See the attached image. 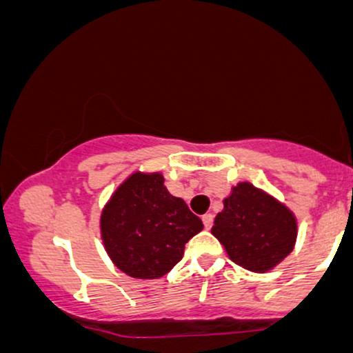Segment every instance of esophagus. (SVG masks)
Instances as JSON below:
<instances>
[{"label":"esophagus","mask_w":353,"mask_h":353,"mask_svg":"<svg viewBox=\"0 0 353 353\" xmlns=\"http://www.w3.org/2000/svg\"><path fill=\"white\" fill-rule=\"evenodd\" d=\"M202 222H204V228H205V229H210V228H212L214 216H212V214H210V212L204 214V216H202Z\"/></svg>","instance_id":"34e87169"}]
</instances>
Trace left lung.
I'll use <instances>...</instances> for the list:
<instances>
[{"label":"left lung","mask_w":353,"mask_h":353,"mask_svg":"<svg viewBox=\"0 0 353 353\" xmlns=\"http://www.w3.org/2000/svg\"><path fill=\"white\" fill-rule=\"evenodd\" d=\"M212 234L230 261L250 272H267L294 250L297 219L265 190L239 182L214 219Z\"/></svg>","instance_id":"left-lung-1"}]
</instances>
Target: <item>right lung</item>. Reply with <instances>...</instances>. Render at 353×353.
<instances>
[{"mask_svg":"<svg viewBox=\"0 0 353 353\" xmlns=\"http://www.w3.org/2000/svg\"><path fill=\"white\" fill-rule=\"evenodd\" d=\"M202 221L164 185L161 172H134L101 212V237L112 264L134 279H159L184 255Z\"/></svg>","mask_w":353,"mask_h":353,"instance_id":"obj_1","label":"right lung"}]
</instances>
